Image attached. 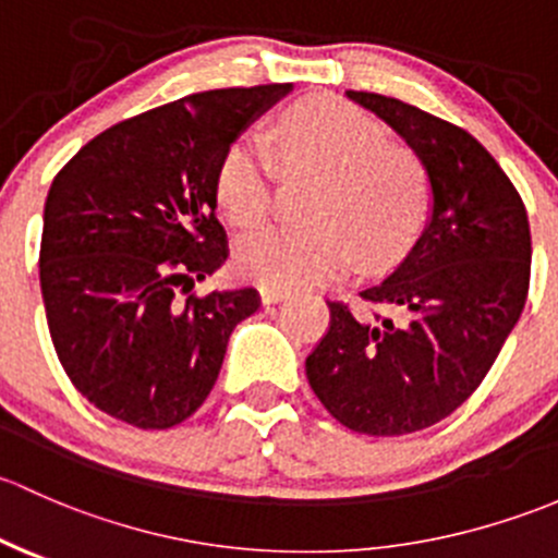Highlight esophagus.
I'll use <instances>...</instances> for the list:
<instances>
[{"label":"esophagus","mask_w":558,"mask_h":558,"mask_svg":"<svg viewBox=\"0 0 558 558\" xmlns=\"http://www.w3.org/2000/svg\"><path fill=\"white\" fill-rule=\"evenodd\" d=\"M287 295H290V292H287L284 287H271V284L260 287V301L263 303H279V301H284Z\"/></svg>","instance_id":"34e87169"}]
</instances>
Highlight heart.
Instances as JSON below:
<instances>
[{
    "instance_id": "b5f03b06",
    "label": "heart",
    "mask_w": 558,
    "mask_h": 558,
    "mask_svg": "<svg viewBox=\"0 0 558 558\" xmlns=\"http://www.w3.org/2000/svg\"><path fill=\"white\" fill-rule=\"evenodd\" d=\"M287 169L325 174L308 206L314 226H281L236 246L241 277L271 287L319 284L363 266L392 263L427 215V171L416 153L389 145L387 131L338 96H308L279 120ZM271 147L239 136L217 166V204L239 228L266 222L274 204Z\"/></svg>"
}]
</instances>
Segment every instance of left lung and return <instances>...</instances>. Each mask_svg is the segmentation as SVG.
Instances as JSON below:
<instances>
[{
	"instance_id": "obj_1",
	"label": "left lung",
	"mask_w": 558,
	"mask_h": 558,
	"mask_svg": "<svg viewBox=\"0 0 558 558\" xmlns=\"http://www.w3.org/2000/svg\"><path fill=\"white\" fill-rule=\"evenodd\" d=\"M392 125L433 185V217L363 306L330 301L306 376L336 422L360 435H411L451 416L486 378L530 292L524 201L459 125L381 94L347 90Z\"/></svg>"
}]
</instances>
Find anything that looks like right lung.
Here are the masks:
<instances>
[{
    "instance_id": "add662e5",
    "label": "right lung",
    "mask_w": 558,
    "mask_h": 558,
    "mask_svg": "<svg viewBox=\"0 0 558 558\" xmlns=\"http://www.w3.org/2000/svg\"><path fill=\"white\" fill-rule=\"evenodd\" d=\"M290 83L220 88L147 109L80 147L45 201L39 284L56 354L88 403L171 429L209 398L255 287L195 295L226 263L222 155Z\"/></svg>"
}]
</instances>
